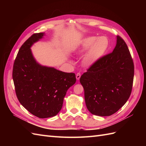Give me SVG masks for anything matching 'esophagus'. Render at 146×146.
Returning <instances> with one entry per match:
<instances>
[{
	"label": "esophagus",
	"mask_w": 146,
	"mask_h": 146,
	"mask_svg": "<svg viewBox=\"0 0 146 146\" xmlns=\"http://www.w3.org/2000/svg\"><path fill=\"white\" fill-rule=\"evenodd\" d=\"M80 77H81V74L80 73H77V74H76V78H77V80H79V79H80Z\"/></svg>",
	"instance_id": "1"
}]
</instances>
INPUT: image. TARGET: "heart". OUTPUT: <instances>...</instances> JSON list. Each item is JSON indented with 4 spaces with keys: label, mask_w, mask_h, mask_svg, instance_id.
<instances>
[{
    "label": "heart",
    "mask_w": 146,
    "mask_h": 146,
    "mask_svg": "<svg viewBox=\"0 0 146 146\" xmlns=\"http://www.w3.org/2000/svg\"><path fill=\"white\" fill-rule=\"evenodd\" d=\"M108 46L109 40L105 36L99 38L90 36L85 38L81 44L80 52H83L91 47L85 58V64L91 65L98 61L107 51Z\"/></svg>",
    "instance_id": "heart-1"
}]
</instances>
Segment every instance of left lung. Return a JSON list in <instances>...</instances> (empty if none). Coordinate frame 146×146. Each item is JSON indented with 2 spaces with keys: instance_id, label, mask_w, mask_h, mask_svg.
I'll list each match as a JSON object with an SVG mask.
<instances>
[{
  "instance_id": "left-lung-1",
  "label": "left lung",
  "mask_w": 146,
  "mask_h": 146,
  "mask_svg": "<svg viewBox=\"0 0 146 146\" xmlns=\"http://www.w3.org/2000/svg\"><path fill=\"white\" fill-rule=\"evenodd\" d=\"M133 77L130 52L124 40L117 36L113 51L92 63L80 78L88 110L100 116L117 112L130 98Z\"/></svg>"
}]
</instances>
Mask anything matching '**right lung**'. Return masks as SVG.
<instances>
[{
    "instance_id": "obj_1",
    "label": "right lung",
    "mask_w": 146,
    "mask_h": 146,
    "mask_svg": "<svg viewBox=\"0 0 146 146\" xmlns=\"http://www.w3.org/2000/svg\"><path fill=\"white\" fill-rule=\"evenodd\" d=\"M44 34H33L22 45L12 74L17 99L30 113L39 118L56 115L63 107L66 92L76 82L74 73L42 66L35 60L30 48Z\"/></svg>"
}]
</instances>
